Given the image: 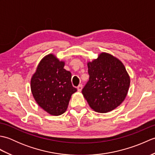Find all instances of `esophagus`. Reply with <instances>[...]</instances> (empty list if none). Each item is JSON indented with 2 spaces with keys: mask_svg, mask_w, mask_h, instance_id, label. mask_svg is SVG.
<instances>
[{
  "mask_svg": "<svg viewBox=\"0 0 155 155\" xmlns=\"http://www.w3.org/2000/svg\"><path fill=\"white\" fill-rule=\"evenodd\" d=\"M82 89H83V85L81 84L77 87V90L78 92H81L82 91Z\"/></svg>",
  "mask_w": 155,
  "mask_h": 155,
  "instance_id": "1",
  "label": "esophagus"
}]
</instances>
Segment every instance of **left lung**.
<instances>
[{
	"instance_id": "obj_1",
	"label": "left lung",
	"mask_w": 155,
	"mask_h": 155,
	"mask_svg": "<svg viewBox=\"0 0 155 155\" xmlns=\"http://www.w3.org/2000/svg\"><path fill=\"white\" fill-rule=\"evenodd\" d=\"M89 80L82 90L92 109L105 113L123 103L130 86V77L121 61L103 52L88 62Z\"/></svg>"
}]
</instances>
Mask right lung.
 Returning <instances> with one entry per match:
<instances>
[{
	"label": "right lung",
	"mask_w": 155,
	"mask_h": 155,
	"mask_svg": "<svg viewBox=\"0 0 155 155\" xmlns=\"http://www.w3.org/2000/svg\"><path fill=\"white\" fill-rule=\"evenodd\" d=\"M64 62L53 54L42 59L31 81L32 95L37 104L55 116L67 110L71 95L77 89L72 87V74L64 68Z\"/></svg>",
	"instance_id": "obj_1"
}]
</instances>
